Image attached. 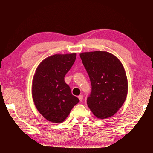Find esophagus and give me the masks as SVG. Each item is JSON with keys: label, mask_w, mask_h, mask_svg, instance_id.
Wrapping results in <instances>:
<instances>
[{"label": "esophagus", "mask_w": 153, "mask_h": 153, "mask_svg": "<svg viewBox=\"0 0 153 153\" xmlns=\"http://www.w3.org/2000/svg\"><path fill=\"white\" fill-rule=\"evenodd\" d=\"M78 98H79V100H80L81 102L82 101V100H83V99L82 95H79V96H78Z\"/></svg>", "instance_id": "34e87169"}]
</instances>
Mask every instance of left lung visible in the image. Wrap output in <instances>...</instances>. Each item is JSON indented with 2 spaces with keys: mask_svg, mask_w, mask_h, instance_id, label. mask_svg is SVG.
I'll return each instance as SVG.
<instances>
[{
  "mask_svg": "<svg viewBox=\"0 0 153 153\" xmlns=\"http://www.w3.org/2000/svg\"><path fill=\"white\" fill-rule=\"evenodd\" d=\"M79 55L91 83L87 105L97 118L113 116L123 105L128 93V80L123 65L115 56L105 51Z\"/></svg>",
  "mask_w": 153,
  "mask_h": 153,
  "instance_id": "1",
  "label": "left lung"
}]
</instances>
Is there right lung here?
I'll use <instances>...</instances> for the list:
<instances>
[{
  "label": "right lung",
  "mask_w": 153,
  "mask_h": 153,
  "mask_svg": "<svg viewBox=\"0 0 153 153\" xmlns=\"http://www.w3.org/2000/svg\"><path fill=\"white\" fill-rule=\"evenodd\" d=\"M76 58V53L54 54L42 61L35 71L32 96L38 111L48 121L62 122L79 102L64 82Z\"/></svg>",
  "instance_id": "right-lung-1"
}]
</instances>
